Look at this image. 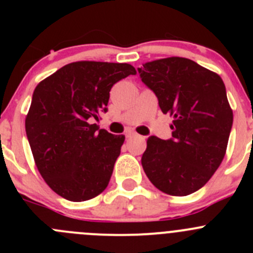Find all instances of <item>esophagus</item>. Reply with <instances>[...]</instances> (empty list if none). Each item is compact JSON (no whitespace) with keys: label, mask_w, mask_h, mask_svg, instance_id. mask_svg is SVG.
I'll list each match as a JSON object with an SVG mask.
<instances>
[{"label":"esophagus","mask_w":253,"mask_h":253,"mask_svg":"<svg viewBox=\"0 0 253 253\" xmlns=\"http://www.w3.org/2000/svg\"><path fill=\"white\" fill-rule=\"evenodd\" d=\"M125 134H126V137H127V138H132V137H136V136H137V133H136V132H134V131H132V129H127V131H126V133H125Z\"/></svg>","instance_id":"34e87169"}]
</instances>
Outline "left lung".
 I'll use <instances>...</instances> for the list:
<instances>
[{
    "label": "left lung",
    "mask_w": 253,
    "mask_h": 253,
    "mask_svg": "<svg viewBox=\"0 0 253 253\" xmlns=\"http://www.w3.org/2000/svg\"><path fill=\"white\" fill-rule=\"evenodd\" d=\"M143 83L174 117L172 138L152 136L142 155L150 182L170 196H187L206 185L223 162L233 126V110L218 73L185 57L143 63Z\"/></svg>",
    "instance_id": "obj_1"
}]
</instances>
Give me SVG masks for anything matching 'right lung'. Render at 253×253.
Returning a JSON list of instances; mask_svg holds the SVG:
<instances>
[{"label":"right lung","instance_id":"right-lung-1","mask_svg":"<svg viewBox=\"0 0 253 253\" xmlns=\"http://www.w3.org/2000/svg\"><path fill=\"white\" fill-rule=\"evenodd\" d=\"M136 73L128 63L77 61L37 85L25 131L40 175L58 196L82 202L108 187L125 136L91 121L106 111L112 85Z\"/></svg>","mask_w":253,"mask_h":253}]
</instances>
